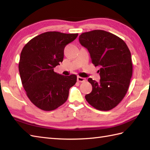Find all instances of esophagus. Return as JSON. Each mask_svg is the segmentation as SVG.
Returning <instances> with one entry per match:
<instances>
[{"label": "esophagus", "mask_w": 150, "mask_h": 150, "mask_svg": "<svg viewBox=\"0 0 150 150\" xmlns=\"http://www.w3.org/2000/svg\"><path fill=\"white\" fill-rule=\"evenodd\" d=\"M86 81V79L85 78L79 77H79H77V81L79 82H85Z\"/></svg>", "instance_id": "1"}]
</instances>
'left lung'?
I'll use <instances>...</instances> for the list:
<instances>
[{
	"instance_id": "1",
	"label": "left lung",
	"mask_w": 150,
	"mask_h": 150,
	"mask_svg": "<svg viewBox=\"0 0 150 150\" xmlns=\"http://www.w3.org/2000/svg\"><path fill=\"white\" fill-rule=\"evenodd\" d=\"M79 39L81 45L88 49L92 63L100 67L99 82L88 79L92 91L86 95V100L97 110L113 109L126 95L132 76L128 47L119 37L100 30L82 33Z\"/></svg>"
}]
</instances>
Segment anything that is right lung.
<instances>
[{
    "label": "right lung",
    "mask_w": 150,
    "mask_h": 150,
    "mask_svg": "<svg viewBox=\"0 0 150 150\" xmlns=\"http://www.w3.org/2000/svg\"><path fill=\"white\" fill-rule=\"evenodd\" d=\"M78 33L47 31L30 40L22 49L18 70L23 88L35 106L52 111L68 99L69 88L77 82V76H64L54 71L62 62L65 46Z\"/></svg>",
    "instance_id": "right-lung-1"
}]
</instances>
